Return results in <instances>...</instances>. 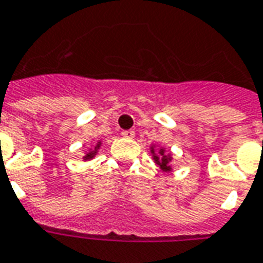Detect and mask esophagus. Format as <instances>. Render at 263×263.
<instances>
[{"label":"esophagus","mask_w":263,"mask_h":263,"mask_svg":"<svg viewBox=\"0 0 263 263\" xmlns=\"http://www.w3.org/2000/svg\"><path fill=\"white\" fill-rule=\"evenodd\" d=\"M121 135H123L124 138H127V139H132V138L135 136V131H132V129H124V131L121 132Z\"/></svg>","instance_id":"1"}]
</instances>
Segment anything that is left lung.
Wrapping results in <instances>:
<instances>
[{"mask_svg":"<svg viewBox=\"0 0 263 263\" xmlns=\"http://www.w3.org/2000/svg\"><path fill=\"white\" fill-rule=\"evenodd\" d=\"M152 152H154V150L152 149ZM154 160H156V163L161 167L163 171H171V165H170L171 157H170V156H165L163 149L160 150V157H158V156H154Z\"/></svg>","mask_w":263,"mask_h":263,"instance_id":"8db88e82","label":"left lung"}]
</instances>
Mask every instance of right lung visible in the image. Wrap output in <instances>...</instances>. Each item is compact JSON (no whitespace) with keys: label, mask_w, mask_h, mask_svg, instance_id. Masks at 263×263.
Listing matches in <instances>:
<instances>
[{"label":"right lung","mask_w":263,"mask_h":263,"mask_svg":"<svg viewBox=\"0 0 263 263\" xmlns=\"http://www.w3.org/2000/svg\"><path fill=\"white\" fill-rule=\"evenodd\" d=\"M98 147H99V145L96 146L95 150H93V152H89V153H88L87 156H85V157H84V158H85V160H91V158L93 157V156H95V154H96V149H98Z\"/></svg>","instance_id":"obj_1"}]
</instances>
